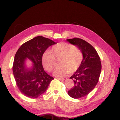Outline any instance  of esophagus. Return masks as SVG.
Returning <instances> with one entry per match:
<instances>
[{"label":"esophagus","mask_w":120,"mask_h":120,"mask_svg":"<svg viewBox=\"0 0 120 120\" xmlns=\"http://www.w3.org/2000/svg\"><path fill=\"white\" fill-rule=\"evenodd\" d=\"M57 78V79H59L60 81H64V80H65V79H67V78Z\"/></svg>","instance_id":"1"}]
</instances>
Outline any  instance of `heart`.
Wrapping results in <instances>:
<instances>
[{"mask_svg": "<svg viewBox=\"0 0 120 120\" xmlns=\"http://www.w3.org/2000/svg\"><path fill=\"white\" fill-rule=\"evenodd\" d=\"M51 52L47 51L43 54L42 62L44 68L51 72L55 67V59L60 60V68L56 69L53 75L57 77H64L74 73L80 67L83 60L81 50L71 44L61 42L52 47Z\"/></svg>", "mask_w": 120, "mask_h": 120, "instance_id": "obj_1", "label": "heart"}]
</instances>
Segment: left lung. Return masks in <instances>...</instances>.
Here are the masks:
<instances>
[{
	"instance_id": "1",
	"label": "left lung",
	"mask_w": 120,
	"mask_h": 120,
	"mask_svg": "<svg viewBox=\"0 0 120 120\" xmlns=\"http://www.w3.org/2000/svg\"><path fill=\"white\" fill-rule=\"evenodd\" d=\"M67 41L77 47L83 54L80 67L70 77L74 82L73 87L68 91L71 98L78 99L87 95L97 85L101 70V61L95 49L86 41L77 38Z\"/></svg>"
}]
</instances>
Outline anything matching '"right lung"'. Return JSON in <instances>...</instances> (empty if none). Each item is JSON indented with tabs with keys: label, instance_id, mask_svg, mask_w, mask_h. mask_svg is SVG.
Returning a JSON list of instances; mask_svg holds the SVG:
<instances>
[{
	"label": "right lung",
	"instance_id": "add662e5",
	"mask_svg": "<svg viewBox=\"0 0 120 120\" xmlns=\"http://www.w3.org/2000/svg\"><path fill=\"white\" fill-rule=\"evenodd\" d=\"M56 43L49 38L38 36L24 43L17 50L12 70L17 86L25 96L37 98L45 93L53 79L44 70L42 57L45 51ZM27 59L32 62L31 68L26 67Z\"/></svg>",
	"mask_w": 120,
	"mask_h": 120
}]
</instances>
